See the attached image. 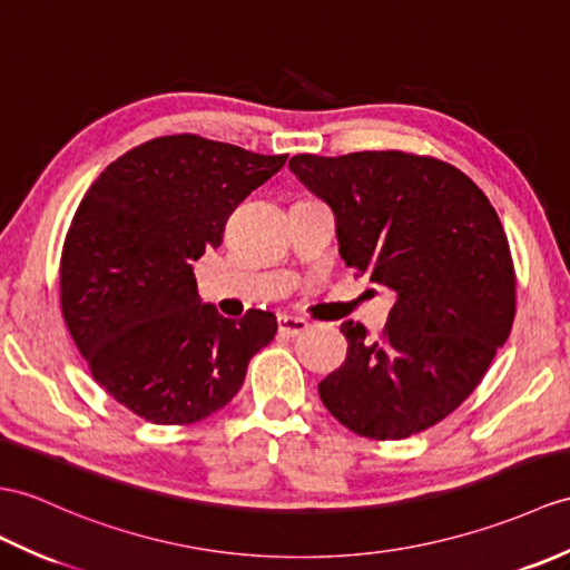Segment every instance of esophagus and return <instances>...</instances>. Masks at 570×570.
Returning a JSON list of instances; mask_svg holds the SVG:
<instances>
[{
	"mask_svg": "<svg viewBox=\"0 0 570 570\" xmlns=\"http://www.w3.org/2000/svg\"><path fill=\"white\" fill-rule=\"evenodd\" d=\"M308 330V321H303V317H294V315H279V333L288 335V337H296L301 333H306Z\"/></svg>",
	"mask_w": 570,
	"mask_h": 570,
	"instance_id": "1",
	"label": "esophagus"
}]
</instances>
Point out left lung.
<instances>
[{
    "label": "left lung",
    "mask_w": 570,
    "mask_h": 570,
    "mask_svg": "<svg viewBox=\"0 0 570 570\" xmlns=\"http://www.w3.org/2000/svg\"><path fill=\"white\" fill-rule=\"evenodd\" d=\"M333 208L340 255L395 296L379 337L342 323L347 360L317 383L325 407L368 440H405L464 403L505 345L514 267L495 208L444 160L401 150L294 155Z\"/></svg>",
    "instance_id": "left-lung-1"
}]
</instances>
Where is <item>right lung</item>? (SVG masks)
<instances>
[{"mask_svg":"<svg viewBox=\"0 0 570 570\" xmlns=\"http://www.w3.org/2000/svg\"><path fill=\"white\" fill-rule=\"evenodd\" d=\"M288 155L194 134L138 145L79 204L60 257V308L99 386L155 425H189L228 405L276 315L240 321L202 306L191 262L223 243L235 206Z\"/></svg>","mask_w":570,"mask_h":570,"instance_id":"right-lung-1","label":"right lung"}]
</instances>
